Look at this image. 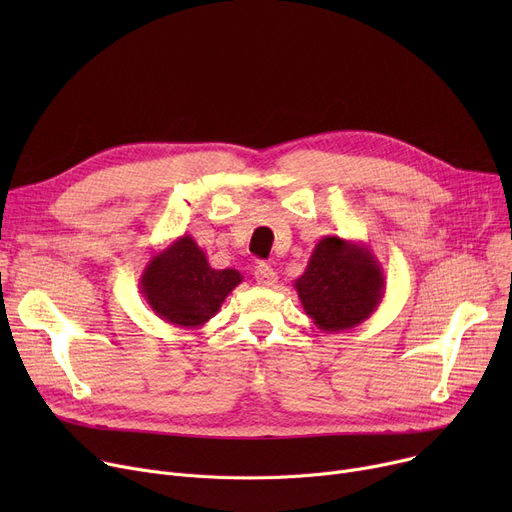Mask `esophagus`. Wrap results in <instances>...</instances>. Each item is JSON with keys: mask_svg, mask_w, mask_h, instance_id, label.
Masks as SVG:
<instances>
[{"mask_svg": "<svg viewBox=\"0 0 512 512\" xmlns=\"http://www.w3.org/2000/svg\"><path fill=\"white\" fill-rule=\"evenodd\" d=\"M255 280L259 286H274L278 282V274L272 265L267 263H259L255 267Z\"/></svg>", "mask_w": 512, "mask_h": 512, "instance_id": "1", "label": "esophagus"}]
</instances>
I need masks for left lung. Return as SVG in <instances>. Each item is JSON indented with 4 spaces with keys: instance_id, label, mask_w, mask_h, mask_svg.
<instances>
[{
    "instance_id": "1",
    "label": "left lung",
    "mask_w": 512,
    "mask_h": 512,
    "mask_svg": "<svg viewBox=\"0 0 512 512\" xmlns=\"http://www.w3.org/2000/svg\"><path fill=\"white\" fill-rule=\"evenodd\" d=\"M294 290L313 324L326 334L351 330L378 311L384 301V270L359 240L321 238Z\"/></svg>"
}]
</instances>
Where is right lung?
Returning a JSON list of instances; mask_svg holds the SVG:
<instances>
[{"label": "right lung", "mask_w": 512, "mask_h": 512, "mask_svg": "<svg viewBox=\"0 0 512 512\" xmlns=\"http://www.w3.org/2000/svg\"><path fill=\"white\" fill-rule=\"evenodd\" d=\"M242 282L240 272L213 270L191 234L178 236L147 261L139 278L151 311L184 330H199L220 311L228 294Z\"/></svg>", "instance_id": "obj_1"}]
</instances>
